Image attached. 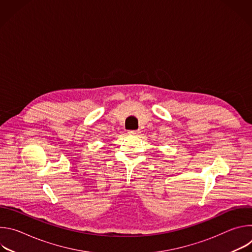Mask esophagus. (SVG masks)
<instances>
[{"mask_svg": "<svg viewBox=\"0 0 252 252\" xmlns=\"http://www.w3.org/2000/svg\"><path fill=\"white\" fill-rule=\"evenodd\" d=\"M139 133H140L139 129H137V130H129L128 131V134H130V135H138Z\"/></svg>", "mask_w": 252, "mask_h": 252, "instance_id": "1", "label": "esophagus"}]
</instances>
